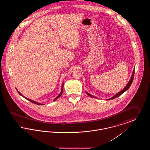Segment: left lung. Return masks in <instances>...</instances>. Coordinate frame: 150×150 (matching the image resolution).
I'll return each instance as SVG.
<instances>
[{
	"label": "left lung",
	"instance_id": "obj_1",
	"mask_svg": "<svg viewBox=\"0 0 150 150\" xmlns=\"http://www.w3.org/2000/svg\"><path fill=\"white\" fill-rule=\"evenodd\" d=\"M134 70H133V73H132V76H131L130 80H129V81L127 85L125 86V87L124 88V89H122V91H121L120 92H119V93H117V94H115V96H114L112 97H111V98H109V99H108V100H112V99H114V98H116V97H119V96H120L121 94H122L124 93V92H125V91H127L128 89L129 88V87L130 86L131 84H132V82H133V78H134ZM86 94H88L89 96H90V97H92V98H97L96 97H94V96H93L91 95V94H89V93H88V92H86Z\"/></svg>",
	"mask_w": 150,
	"mask_h": 150
}]
</instances>
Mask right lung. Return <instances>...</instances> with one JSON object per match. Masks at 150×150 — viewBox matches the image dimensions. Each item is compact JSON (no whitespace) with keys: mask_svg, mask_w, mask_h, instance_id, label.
I'll use <instances>...</instances> for the list:
<instances>
[{"mask_svg":"<svg viewBox=\"0 0 150 150\" xmlns=\"http://www.w3.org/2000/svg\"><path fill=\"white\" fill-rule=\"evenodd\" d=\"M64 83L62 84V88H61V92H60V93L59 94V95H58L57 96V97L54 99V100H53V101H55L56 100H57V99H58L59 97H60L61 96V95L62 94V93H63V88H64ZM18 93H19L20 94V95H21V96H23L22 95L21 93H20V92H19L18 91ZM23 97H24V96H23ZM25 99H26V100H29V101H30L31 102H32V103H35V104H36V105H43V104H42V103H38V102H36V101H34V100H30V99H29V98H26V97H25Z\"/></svg>","mask_w":150,"mask_h":150,"instance_id":"right-lung-1","label":"right lung"}]
</instances>
